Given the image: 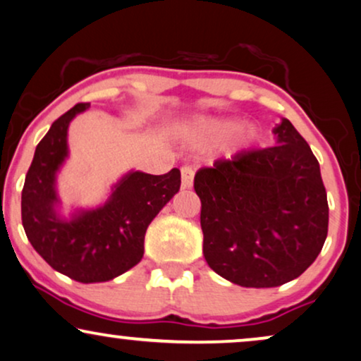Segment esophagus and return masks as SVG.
<instances>
[{
	"label": "esophagus",
	"mask_w": 361,
	"mask_h": 361,
	"mask_svg": "<svg viewBox=\"0 0 361 361\" xmlns=\"http://www.w3.org/2000/svg\"><path fill=\"white\" fill-rule=\"evenodd\" d=\"M193 168L181 166V186H183V188H191V186H193Z\"/></svg>",
	"instance_id": "esophagus-1"
}]
</instances>
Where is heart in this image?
<instances>
[{
    "instance_id": "heart-1",
    "label": "heart",
    "mask_w": 361,
    "mask_h": 361,
    "mask_svg": "<svg viewBox=\"0 0 361 361\" xmlns=\"http://www.w3.org/2000/svg\"><path fill=\"white\" fill-rule=\"evenodd\" d=\"M238 130V123L233 120H196L186 128V136L193 145H209L220 141ZM253 136V130L245 128L238 131L236 145H245Z\"/></svg>"
}]
</instances>
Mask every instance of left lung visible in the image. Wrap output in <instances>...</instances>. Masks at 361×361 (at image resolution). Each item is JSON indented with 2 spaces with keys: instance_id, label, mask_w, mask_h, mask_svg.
Returning <instances> with one entry per match:
<instances>
[{
  "instance_id": "1",
  "label": "left lung",
  "mask_w": 361,
  "mask_h": 361,
  "mask_svg": "<svg viewBox=\"0 0 361 361\" xmlns=\"http://www.w3.org/2000/svg\"><path fill=\"white\" fill-rule=\"evenodd\" d=\"M278 145L218 159L195 175L202 200L203 255L213 271L246 288L298 278L328 233L320 165L303 136L283 118Z\"/></svg>"
}]
</instances>
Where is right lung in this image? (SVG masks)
Instances as JSON below:
<instances>
[{
  "instance_id": "1",
  "label": "right lung",
  "mask_w": 361,
  "mask_h": 361,
  "mask_svg": "<svg viewBox=\"0 0 361 361\" xmlns=\"http://www.w3.org/2000/svg\"><path fill=\"white\" fill-rule=\"evenodd\" d=\"M90 103L75 104L53 123L36 147L21 193V220L30 243L53 270L80 283L120 276L140 263L149 223L178 193V168L165 175L130 171L103 207L71 220L56 212V173L68 157V126Z\"/></svg>"
}]
</instances>
